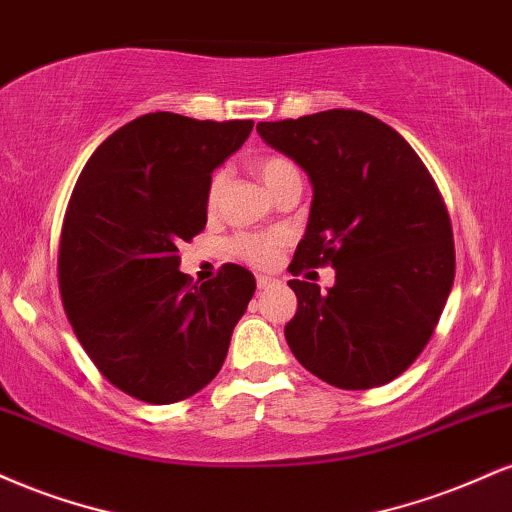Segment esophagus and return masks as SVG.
Returning a JSON list of instances; mask_svg holds the SVG:
<instances>
[{"instance_id":"34e87169","label":"esophagus","mask_w":512,"mask_h":512,"mask_svg":"<svg viewBox=\"0 0 512 512\" xmlns=\"http://www.w3.org/2000/svg\"><path fill=\"white\" fill-rule=\"evenodd\" d=\"M273 278H268V275H256V285H258V290H268L270 285H273Z\"/></svg>"}]
</instances>
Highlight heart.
Returning <instances> with one entry per match:
<instances>
[{
    "instance_id": "heart-1",
    "label": "heart",
    "mask_w": 512,
    "mask_h": 512,
    "mask_svg": "<svg viewBox=\"0 0 512 512\" xmlns=\"http://www.w3.org/2000/svg\"><path fill=\"white\" fill-rule=\"evenodd\" d=\"M251 170H254L256 177L261 179L263 186H266L270 194H275L287 179L294 177V174H299L297 165H294L290 158H285V155H263V158L254 160ZM222 191H225V172L218 170L208 182V194H206L208 210L218 208ZM282 244H285V234L280 232L239 234V237L232 239V251L234 256H239L242 261L251 263V266L263 268V266H270V263H275Z\"/></svg>"
}]
</instances>
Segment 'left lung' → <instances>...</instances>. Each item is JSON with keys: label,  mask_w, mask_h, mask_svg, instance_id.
<instances>
[{"label": "left lung", "mask_w": 512, "mask_h": 512, "mask_svg": "<svg viewBox=\"0 0 512 512\" xmlns=\"http://www.w3.org/2000/svg\"><path fill=\"white\" fill-rule=\"evenodd\" d=\"M263 141L309 174V225L290 273L333 266L335 285L290 280L287 345L345 390L390 383L422 354L453 287V227L441 191L393 126L359 110L261 122Z\"/></svg>", "instance_id": "1"}]
</instances>
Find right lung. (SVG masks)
I'll return each mask as SVG.
<instances>
[{
    "label": "right lung",
    "instance_id": "obj_1",
    "mask_svg": "<svg viewBox=\"0 0 512 512\" xmlns=\"http://www.w3.org/2000/svg\"><path fill=\"white\" fill-rule=\"evenodd\" d=\"M254 122H198L150 112L100 143L66 206L59 292L78 342L131 398L170 405L218 376L254 297L249 270L227 263L191 285L179 244L208 220V182Z\"/></svg>",
    "mask_w": 512,
    "mask_h": 512
}]
</instances>
